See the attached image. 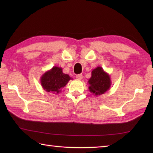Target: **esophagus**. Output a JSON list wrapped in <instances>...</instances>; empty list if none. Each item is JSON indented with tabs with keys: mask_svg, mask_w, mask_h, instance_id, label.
I'll return each instance as SVG.
<instances>
[{
	"mask_svg": "<svg viewBox=\"0 0 153 153\" xmlns=\"http://www.w3.org/2000/svg\"><path fill=\"white\" fill-rule=\"evenodd\" d=\"M76 77L77 79L81 80V79H82V78H83V76H82V74H77V75H76Z\"/></svg>",
	"mask_w": 153,
	"mask_h": 153,
	"instance_id": "34e87169",
	"label": "esophagus"
}]
</instances>
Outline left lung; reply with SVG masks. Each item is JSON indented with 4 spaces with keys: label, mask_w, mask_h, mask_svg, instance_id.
I'll use <instances>...</instances> for the list:
<instances>
[{
    "label": "left lung",
    "mask_w": 153,
    "mask_h": 153,
    "mask_svg": "<svg viewBox=\"0 0 153 153\" xmlns=\"http://www.w3.org/2000/svg\"><path fill=\"white\" fill-rule=\"evenodd\" d=\"M110 75L98 66L91 71V77L88 81L89 91L95 96H99L109 90L111 86Z\"/></svg>",
    "instance_id": "8db88e82"
}]
</instances>
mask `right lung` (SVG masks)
Masks as SVG:
<instances>
[{
	"instance_id": "right-lung-1",
	"label": "right lung",
	"mask_w": 153,
	"mask_h": 153,
	"mask_svg": "<svg viewBox=\"0 0 153 153\" xmlns=\"http://www.w3.org/2000/svg\"><path fill=\"white\" fill-rule=\"evenodd\" d=\"M70 79L69 75L64 74L61 67L54 66L42 75L40 79L41 86L47 92L58 94L61 89L66 85Z\"/></svg>"
}]
</instances>
